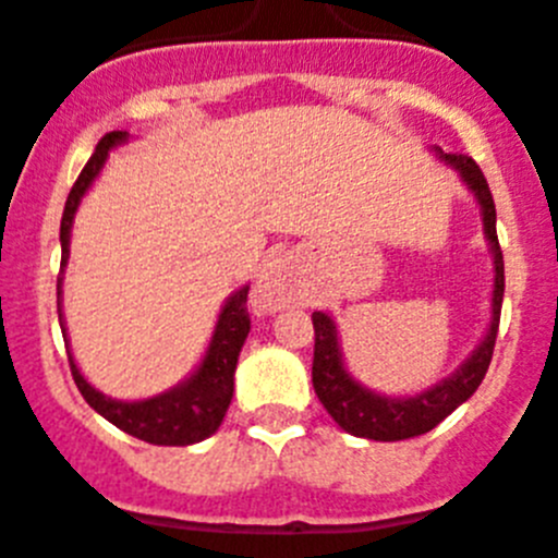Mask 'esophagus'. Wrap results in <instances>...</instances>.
I'll return each mask as SVG.
<instances>
[{
  "label": "esophagus",
  "instance_id": "34e87169",
  "mask_svg": "<svg viewBox=\"0 0 558 558\" xmlns=\"http://www.w3.org/2000/svg\"><path fill=\"white\" fill-rule=\"evenodd\" d=\"M300 294V275L291 258L275 256L258 272L253 283V305L262 313H275L289 305Z\"/></svg>",
  "mask_w": 558,
  "mask_h": 558
}]
</instances>
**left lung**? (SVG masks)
<instances>
[{
  "label": "left lung",
  "instance_id": "left-lung-1",
  "mask_svg": "<svg viewBox=\"0 0 558 558\" xmlns=\"http://www.w3.org/2000/svg\"><path fill=\"white\" fill-rule=\"evenodd\" d=\"M434 155L458 171L463 185L469 187L480 204L483 218V234L488 251L494 256V294H490V322L483 340L474 345L472 354L434 387L414 395H384L365 387L360 378L351 376L345 367L343 349H340L338 324L329 313H313V329H316V349H313V389L318 400L332 416L335 423L351 436L371 441H403L434 430L436 425L450 416L461 403H466L488 373L490 356H494L496 332H499L501 300H505V262H501L499 236H496V207L490 187L483 171L472 158L458 153H441L434 147Z\"/></svg>",
  "mask_w": 558,
  "mask_h": 558
}]
</instances>
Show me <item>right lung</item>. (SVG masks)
Returning a JSON list of instances; mask_svg holds the SVG:
<instances>
[{"label":"right lung","mask_w":558,"mask_h":558,"mask_svg":"<svg viewBox=\"0 0 558 558\" xmlns=\"http://www.w3.org/2000/svg\"><path fill=\"white\" fill-rule=\"evenodd\" d=\"M130 142L128 130H113V133L102 135L100 144H97L95 155L89 158V163L84 166L81 177L75 180L73 191H70L68 202H64L62 213V226H59V242H62V269H59L57 278V305H59V327H62L64 345H70L68 329H64V316H62V283H64V267H68L70 258V234H73V220L78 213L81 202L89 193V187L95 185V180L100 177L102 166H106L111 149L122 147ZM247 289L251 286H242L234 294H229V300L223 302L218 313V322H215V332L209 338L207 351H204L202 362L196 365V371L187 378H182L180 384H174L166 392L153 395V398L144 400H117L102 395L100 389L92 387L84 378L81 367L75 365L73 351H68L70 371H73V381L78 387V392L84 395L86 403L97 411L100 416H106L108 423L117 425L124 434L135 436V439L149 441V445L160 447H187L196 445V441L209 439L215 430L223 423L226 411H229L231 395H234V371L236 360H240V351L245 345L247 332H251V316H247Z\"/></svg>","instance_id":"1"}]
</instances>
